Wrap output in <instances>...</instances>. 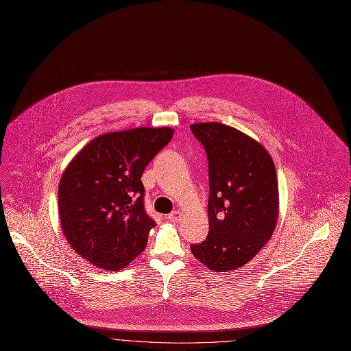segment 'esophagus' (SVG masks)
I'll return each mask as SVG.
<instances>
[{
  "instance_id": "obj_1",
  "label": "esophagus",
  "mask_w": 351,
  "mask_h": 351,
  "mask_svg": "<svg viewBox=\"0 0 351 351\" xmlns=\"http://www.w3.org/2000/svg\"><path fill=\"white\" fill-rule=\"evenodd\" d=\"M182 219V212L180 210H173L168 215L169 221H179Z\"/></svg>"
}]
</instances>
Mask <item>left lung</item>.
Wrapping results in <instances>:
<instances>
[{"label": "left lung", "mask_w": 351, "mask_h": 351, "mask_svg": "<svg viewBox=\"0 0 351 351\" xmlns=\"http://www.w3.org/2000/svg\"><path fill=\"white\" fill-rule=\"evenodd\" d=\"M209 167L208 237L190 247L216 273L247 265L270 240L278 219L274 162L255 139L220 123L190 125Z\"/></svg>", "instance_id": "left-lung-1"}]
</instances>
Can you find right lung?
Masks as SVG:
<instances>
[{"label":"right lung","mask_w":351,"mask_h":351,"mask_svg":"<svg viewBox=\"0 0 351 351\" xmlns=\"http://www.w3.org/2000/svg\"><path fill=\"white\" fill-rule=\"evenodd\" d=\"M173 130L135 128L90 141L64 169L59 216L71 248L93 266L119 271L143 252L156 221L145 210L142 175Z\"/></svg>","instance_id":"1"}]
</instances>
